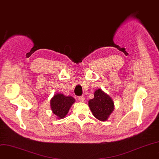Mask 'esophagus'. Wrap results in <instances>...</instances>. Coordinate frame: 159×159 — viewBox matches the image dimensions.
Returning <instances> with one entry per match:
<instances>
[{
    "instance_id": "esophagus-1",
    "label": "esophagus",
    "mask_w": 159,
    "mask_h": 159,
    "mask_svg": "<svg viewBox=\"0 0 159 159\" xmlns=\"http://www.w3.org/2000/svg\"><path fill=\"white\" fill-rule=\"evenodd\" d=\"M78 99L81 102H84V96H79V97H78Z\"/></svg>"
}]
</instances>
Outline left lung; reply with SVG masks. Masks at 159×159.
<instances>
[{
    "mask_svg": "<svg viewBox=\"0 0 159 159\" xmlns=\"http://www.w3.org/2000/svg\"><path fill=\"white\" fill-rule=\"evenodd\" d=\"M89 105L93 115L101 121L107 120L115 109L113 99L101 89L95 91L94 98L90 99Z\"/></svg>",
    "mask_w": 159,
    "mask_h": 159,
    "instance_id": "1",
    "label": "left lung"
}]
</instances>
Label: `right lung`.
Instances as JSON below:
<instances>
[{"label": "right lung", "instance_id": "1", "mask_svg": "<svg viewBox=\"0 0 159 159\" xmlns=\"http://www.w3.org/2000/svg\"><path fill=\"white\" fill-rule=\"evenodd\" d=\"M72 96H66L62 93H56L50 100L51 109L57 119H63L75 103Z\"/></svg>", "mask_w": 159, "mask_h": 159}]
</instances>
